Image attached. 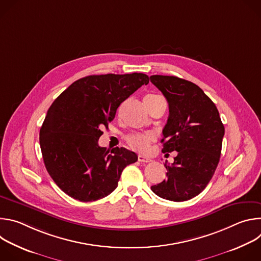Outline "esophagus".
Segmentation results:
<instances>
[{"label": "esophagus", "mask_w": 261, "mask_h": 261, "mask_svg": "<svg viewBox=\"0 0 261 261\" xmlns=\"http://www.w3.org/2000/svg\"><path fill=\"white\" fill-rule=\"evenodd\" d=\"M138 161L139 162H143V163H148V162H151L152 160L150 158H146V157H143V156L139 155L138 156Z\"/></svg>", "instance_id": "obj_1"}]
</instances>
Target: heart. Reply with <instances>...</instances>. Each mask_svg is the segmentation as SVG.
<instances>
[{"instance_id": "obj_1", "label": "heart", "mask_w": 261, "mask_h": 261, "mask_svg": "<svg viewBox=\"0 0 261 261\" xmlns=\"http://www.w3.org/2000/svg\"><path fill=\"white\" fill-rule=\"evenodd\" d=\"M162 98L158 95H147L144 98V102L146 101H153L156 99ZM155 140V136L153 134H142V133H136L131 134L127 137L128 144L140 153H147L150 151V145Z\"/></svg>"}]
</instances>
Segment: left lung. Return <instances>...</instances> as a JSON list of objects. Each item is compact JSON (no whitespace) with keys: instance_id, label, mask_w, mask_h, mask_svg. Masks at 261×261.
<instances>
[{"instance_id":"8db88e82","label":"left lung","mask_w":261,"mask_h":261,"mask_svg":"<svg viewBox=\"0 0 261 261\" xmlns=\"http://www.w3.org/2000/svg\"><path fill=\"white\" fill-rule=\"evenodd\" d=\"M150 80L169 106L162 152H176L174 162L165 163L167 178L151 189L167 200H189L204 190L215 173L224 126L215 103L195 84L166 75H152Z\"/></svg>"}]
</instances>
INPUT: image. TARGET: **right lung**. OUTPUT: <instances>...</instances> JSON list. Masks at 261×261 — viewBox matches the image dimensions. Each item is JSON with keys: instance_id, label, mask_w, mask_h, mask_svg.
I'll use <instances>...</instances> for the list:
<instances>
[{"instance_id": "1", "label": "right lung", "mask_w": 261, "mask_h": 261, "mask_svg": "<svg viewBox=\"0 0 261 261\" xmlns=\"http://www.w3.org/2000/svg\"><path fill=\"white\" fill-rule=\"evenodd\" d=\"M148 82L143 73L90 75L54 101L39 140L46 170L67 195L84 202L101 199L118 187L123 169L137 161L134 152L106 151L98 140L120 104Z\"/></svg>"}]
</instances>
